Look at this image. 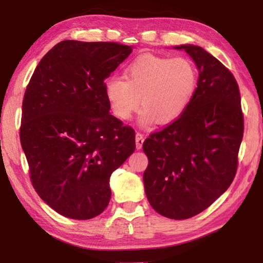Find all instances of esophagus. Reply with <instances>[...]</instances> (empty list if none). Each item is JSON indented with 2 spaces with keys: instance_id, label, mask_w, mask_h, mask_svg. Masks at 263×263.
Masks as SVG:
<instances>
[{
  "instance_id": "34e87169",
  "label": "esophagus",
  "mask_w": 263,
  "mask_h": 263,
  "mask_svg": "<svg viewBox=\"0 0 263 263\" xmlns=\"http://www.w3.org/2000/svg\"><path fill=\"white\" fill-rule=\"evenodd\" d=\"M144 140H145L144 135H141V133L137 132V135H136V147H137V149H141L142 144H144Z\"/></svg>"
}]
</instances>
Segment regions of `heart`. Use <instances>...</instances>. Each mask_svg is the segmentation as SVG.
<instances>
[{"label":"heart","instance_id":"1","mask_svg":"<svg viewBox=\"0 0 263 263\" xmlns=\"http://www.w3.org/2000/svg\"><path fill=\"white\" fill-rule=\"evenodd\" d=\"M197 83V70L186 58L145 54L126 68L125 80H106L104 90L118 118L127 121L141 104L140 124L149 126L154 119L167 124L179 118L193 101Z\"/></svg>","mask_w":263,"mask_h":263}]
</instances>
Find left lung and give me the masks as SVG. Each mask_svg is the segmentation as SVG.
Segmentation results:
<instances>
[{
  "label": "left lung",
  "instance_id": "left-lung-1",
  "mask_svg": "<svg viewBox=\"0 0 263 263\" xmlns=\"http://www.w3.org/2000/svg\"><path fill=\"white\" fill-rule=\"evenodd\" d=\"M174 48L194 60L197 89L175 122L144 141L148 166L142 179L151 206L181 220L205 210L232 183L243 116L238 83L219 60L190 44Z\"/></svg>",
  "mask_w": 263,
  "mask_h": 263
}]
</instances>
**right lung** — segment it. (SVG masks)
Segmentation results:
<instances>
[{
    "instance_id": "obj_1",
    "label": "right lung",
    "mask_w": 263,
    "mask_h": 263,
    "mask_svg": "<svg viewBox=\"0 0 263 263\" xmlns=\"http://www.w3.org/2000/svg\"><path fill=\"white\" fill-rule=\"evenodd\" d=\"M117 43L64 41L39 61L22 106L21 144L33 188L70 219H91L111 198L110 176L136 149L111 115L104 80L131 54Z\"/></svg>"
}]
</instances>
